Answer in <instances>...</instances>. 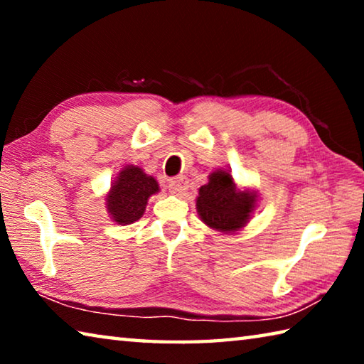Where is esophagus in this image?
<instances>
[{
    "mask_svg": "<svg viewBox=\"0 0 364 364\" xmlns=\"http://www.w3.org/2000/svg\"><path fill=\"white\" fill-rule=\"evenodd\" d=\"M168 188H170L171 194H175V196L184 194V193H186V189H188V178L186 176L173 178V180H170Z\"/></svg>",
    "mask_w": 364,
    "mask_h": 364,
    "instance_id": "esophagus-1",
    "label": "esophagus"
}]
</instances>
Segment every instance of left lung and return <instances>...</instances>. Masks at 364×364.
I'll list each match as a JSON object with an SVG mask.
<instances>
[{"label": "left lung", "mask_w": 364, "mask_h": 364, "mask_svg": "<svg viewBox=\"0 0 364 364\" xmlns=\"http://www.w3.org/2000/svg\"><path fill=\"white\" fill-rule=\"evenodd\" d=\"M257 194L239 191L228 170H215L199 189L196 208L207 226L221 232L239 231L254 212Z\"/></svg>", "instance_id": "8db88e82"}]
</instances>
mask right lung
I'll list each match as a JSON object with an SVG mask.
<instances>
[{"instance_id": "obj_1", "label": "right lung", "mask_w": 364, "mask_h": 364, "mask_svg": "<svg viewBox=\"0 0 364 364\" xmlns=\"http://www.w3.org/2000/svg\"><path fill=\"white\" fill-rule=\"evenodd\" d=\"M156 193H159L157 181L139 167L128 165L117 176L107 194L106 205L110 217L119 225L134 223L143 217L147 200Z\"/></svg>"}]
</instances>
